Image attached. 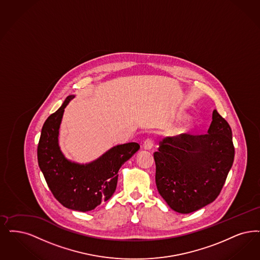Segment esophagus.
Instances as JSON below:
<instances>
[{
	"instance_id": "34e87169",
	"label": "esophagus",
	"mask_w": 260,
	"mask_h": 260,
	"mask_svg": "<svg viewBox=\"0 0 260 260\" xmlns=\"http://www.w3.org/2000/svg\"><path fill=\"white\" fill-rule=\"evenodd\" d=\"M153 146H154V142L151 138H147L143 143V148L145 150H151L153 148Z\"/></svg>"
}]
</instances>
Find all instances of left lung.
<instances>
[{
	"instance_id": "1",
	"label": "left lung",
	"mask_w": 260,
	"mask_h": 260,
	"mask_svg": "<svg viewBox=\"0 0 260 260\" xmlns=\"http://www.w3.org/2000/svg\"><path fill=\"white\" fill-rule=\"evenodd\" d=\"M232 132L215 109L208 134L166 137L154 153L158 193L175 212L188 214L212 203L234 160Z\"/></svg>"
}]
</instances>
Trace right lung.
<instances>
[{"mask_svg": "<svg viewBox=\"0 0 260 260\" xmlns=\"http://www.w3.org/2000/svg\"><path fill=\"white\" fill-rule=\"evenodd\" d=\"M73 98V94L69 95L44 122L38 146V161L53 196L62 206L88 212L113 196L119 169L140 146L136 142L114 146L85 165L68 159L59 146V128L64 108Z\"/></svg>", "mask_w": 260, "mask_h": 260, "instance_id": "obj_1", "label": "right lung"}]
</instances>
